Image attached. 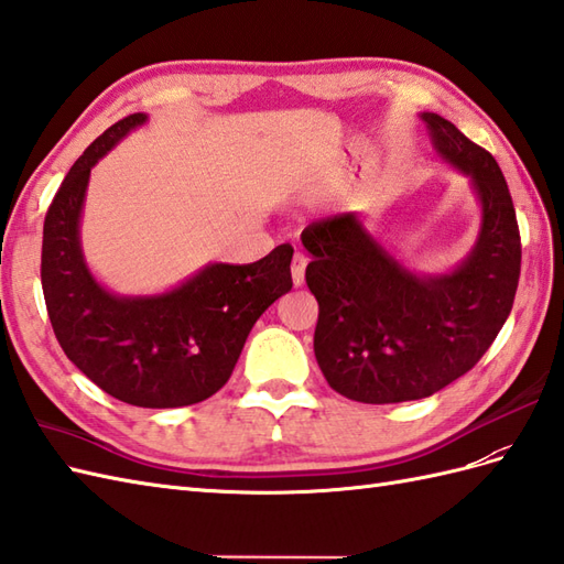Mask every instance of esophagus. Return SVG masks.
Masks as SVG:
<instances>
[{
  "instance_id": "obj_1",
  "label": "esophagus",
  "mask_w": 564,
  "mask_h": 564,
  "mask_svg": "<svg viewBox=\"0 0 564 564\" xmlns=\"http://www.w3.org/2000/svg\"><path fill=\"white\" fill-rule=\"evenodd\" d=\"M305 269H307V257L302 252L293 254V264H291V273H293V283L302 285L305 283Z\"/></svg>"
}]
</instances>
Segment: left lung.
<instances>
[{"label": "left lung", "mask_w": 564, "mask_h": 564, "mask_svg": "<svg viewBox=\"0 0 564 564\" xmlns=\"http://www.w3.org/2000/svg\"><path fill=\"white\" fill-rule=\"evenodd\" d=\"M433 150L469 176L481 205L471 252L445 273H416L388 252L357 212L302 230L305 279L319 302L314 355L336 393L388 405L420 400L467 373L510 316L522 242L498 162L455 123L424 111Z\"/></svg>", "instance_id": "1"}]
</instances>
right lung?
<instances>
[{"label":"right lung","instance_id":"right-lung-1","mask_svg":"<svg viewBox=\"0 0 564 564\" xmlns=\"http://www.w3.org/2000/svg\"><path fill=\"white\" fill-rule=\"evenodd\" d=\"M148 121L131 113L70 166L42 230V293L62 350L105 393L135 408H185L230 379L259 316L293 288L291 245L252 264L202 267L159 295H117L88 269L80 214L90 171Z\"/></svg>","mask_w":564,"mask_h":564}]
</instances>
